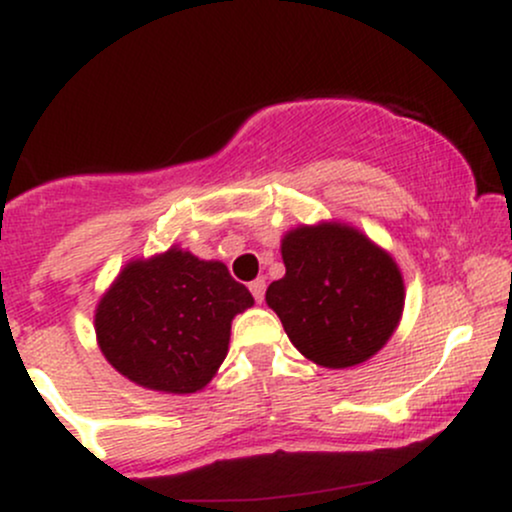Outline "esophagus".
I'll return each instance as SVG.
<instances>
[{"label":"esophagus","mask_w":512,"mask_h":512,"mask_svg":"<svg viewBox=\"0 0 512 512\" xmlns=\"http://www.w3.org/2000/svg\"><path fill=\"white\" fill-rule=\"evenodd\" d=\"M264 289H267V284H264V279H255V281H252V284H250V293H252V296H255L257 303H262Z\"/></svg>","instance_id":"1"}]
</instances>
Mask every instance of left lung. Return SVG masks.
Instances as JSON below:
<instances>
[{"instance_id":"left-lung-1","label":"left lung","mask_w":512,"mask_h":512,"mask_svg":"<svg viewBox=\"0 0 512 512\" xmlns=\"http://www.w3.org/2000/svg\"><path fill=\"white\" fill-rule=\"evenodd\" d=\"M286 274L269 308L308 361L351 368L378 354L404 310V279L387 250L342 221L296 226L281 238Z\"/></svg>"}]
</instances>
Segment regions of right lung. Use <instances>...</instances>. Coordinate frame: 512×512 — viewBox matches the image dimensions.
Masks as SVG:
<instances>
[{
	"label": "right lung",
	"mask_w": 512,
	"mask_h": 512,
	"mask_svg": "<svg viewBox=\"0 0 512 512\" xmlns=\"http://www.w3.org/2000/svg\"><path fill=\"white\" fill-rule=\"evenodd\" d=\"M250 291L219 260L178 245L129 260L96 305L105 361L134 385L166 395L204 390L228 354L231 322Z\"/></svg>",
	"instance_id": "1"
}]
</instances>
